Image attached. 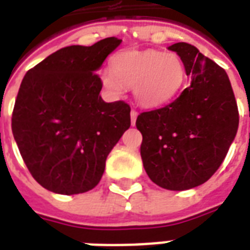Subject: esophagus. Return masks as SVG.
I'll use <instances>...</instances> for the list:
<instances>
[{
  "mask_svg": "<svg viewBox=\"0 0 250 250\" xmlns=\"http://www.w3.org/2000/svg\"><path fill=\"white\" fill-rule=\"evenodd\" d=\"M130 115H131V125H134L136 122V118H138V112H136L135 109H132Z\"/></svg>",
  "mask_w": 250,
  "mask_h": 250,
  "instance_id": "obj_1",
  "label": "esophagus"
}]
</instances>
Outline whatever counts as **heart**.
Here are the masks:
<instances>
[{"mask_svg": "<svg viewBox=\"0 0 250 250\" xmlns=\"http://www.w3.org/2000/svg\"><path fill=\"white\" fill-rule=\"evenodd\" d=\"M111 69L102 75L105 89L120 95L125 87L134 88L136 102L146 108L171 102L186 82L184 60L173 52H120L112 59Z\"/></svg>", "mask_w": 250, "mask_h": 250, "instance_id": "b5f03b06", "label": "heart"}]
</instances>
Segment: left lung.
I'll return each instance as SVG.
<instances>
[{
    "label": "left lung",
    "mask_w": 250,
    "mask_h": 250,
    "mask_svg": "<svg viewBox=\"0 0 250 250\" xmlns=\"http://www.w3.org/2000/svg\"><path fill=\"white\" fill-rule=\"evenodd\" d=\"M184 60L191 83L174 102L142 112L136 128L147 175L167 190L205 184L224 162L238 128V108L224 68L195 46H168Z\"/></svg>",
    "instance_id": "obj_1"
}]
</instances>
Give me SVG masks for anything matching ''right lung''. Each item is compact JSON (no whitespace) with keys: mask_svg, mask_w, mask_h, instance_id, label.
<instances>
[{"mask_svg":"<svg viewBox=\"0 0 250 250\" xmlns=\"http://www.w3.org/2000/svg\"><path fill=\"white\" fill-rule=\"evenodd\" d=\"M122 40L59 49L26 72L12 131L32 177L49 191L80 194L102 179L105 159L131 125L130 105L105 103L96 73Z\"/></svg>","mask_w":250,"mask_h":250,"instance_id":"right-lung-1","label":"right lung"}]
</instances>
